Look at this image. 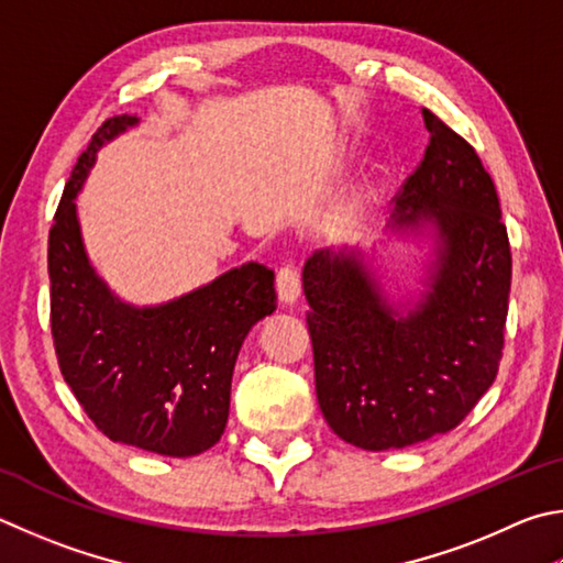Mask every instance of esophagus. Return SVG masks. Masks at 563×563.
Segmentation results:
<instances>
[{"mask_svg":"<svg viewBox=\"0 0 563 563\" xmlns=\"http://www.w3.org/2000/svg\"><path fill=\"white\" fill-rule=\"evenodd\" d=\"M275 288H278L280 300L285 305H292L300 298V273L292 261H285L278 273H275Z\"/></svg>","mask_w":563,"mask_h":563,"instance_id":"obj_1","label":"esophagus"}]
</instances>
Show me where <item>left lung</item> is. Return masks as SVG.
<instances>
[{
    "label": "left lung",
    "mask_w": 563,
    "mask_h": 563,
    "mask_svg": "<svg viewBox=\"0 0 563 563\" xmlns=\"http://www.w3.org/2000/svg\"><path fill=\"white\" fill-rule=\"evenodd\" d=\"M426 155L388 229H435L423 298L394 308L360 251H317L302 288L317 404L342 441L391 451L453 431L493 386L505 346L512 253L477 152L423 108Z\"/></svg>",
    "instance_id": "8db88e82"
}]
</instances>
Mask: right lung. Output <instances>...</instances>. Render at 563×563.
I'll list each match as a JSON object with an SVG mask.
<instances>
[{"label":"right lung","instance_id":"1","mask_svg":"<svg viewBox=\"0 0 563 563\" xmlns=\"http://www.w3.org/2000/svg\"><path fill=\"white\" fill-rule=\"evenodd\" d=\"M132 125L135 115L106 120L66 181L48 231L51 334L60 374L98 431L142 451L189 457L223 435L241 344L278 308L275 273L246 263L155 308L110 292L86 255L76 197L98 150Z\"/></svg>","mask_w":563,"mask_h":563}]
</instances>
